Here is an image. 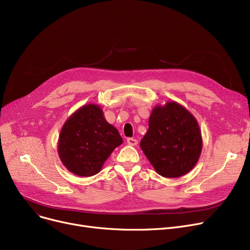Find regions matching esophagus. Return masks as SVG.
<instances>
[{"instance_id":"1","label":"esophagus","mask_w":250,"mask_h":250,"mask_svg":"<svg viewBox=\"0 0 250 250\" xmlns=\"http://www.w3.org/2000/svg\"><path fill=\"white\" fill-rule=\"evenodd\" d=\"M126 143H127V145H129V146H137L138 141L136 139H134V138H128L126 140Z\"/></svg>"}]
</instances>
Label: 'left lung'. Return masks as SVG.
Listing matches in <instances>:
<instances>
[{
  "label": "left lung",
  "instance_id": "1",
  "mask_svg": "<svg viewBox=\"0 0 250 250\" xmlns=\"http://www.w3.org/2000/svg\"><path fill=\"white\" fill-rule=\"evenodd\" d=\"M140 146L157 173L177 178L198 163L203 149L202 132L190 111L176 101H167L152 109L148 132Z\"/></svg>",
  "mask_w": 250,
  "mask_h": 250
}]
</instances>
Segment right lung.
I'll return each mask as SVG.
<instances>
[{
  "label": "right lung",
  "instance_id": "right-lung-1",
  "mask_svg": "<svg viewBox=\"0 0 250 250\" xmlns=\"http://www.w3.org/2000/svg\"><path fill=\"white\" fill-rule=\"evenodd\" d=\"M123 144L118 130L105 120L98 104L88 103L64 122L58 141L62 165L77 176L89 177L101 171L113 150Z\"/></svg>",
  "mask_w": 250,
  "mask_h": 250
}]
</instances>
